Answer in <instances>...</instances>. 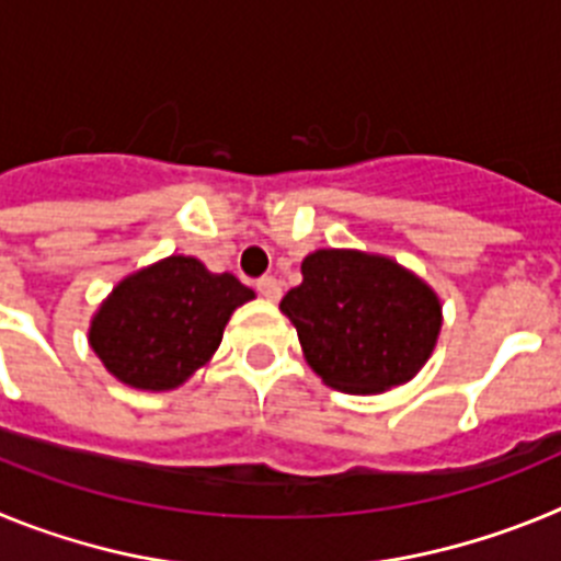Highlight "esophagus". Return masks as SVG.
I'll use <instances>...</instances> for the list:
<instances>
[{"instance_id":"34e87169","label":"esophagus","mask_w":561,"mask_h":561,"mask_svg":"<svg viewBox=\"0 0 561 561\" xmlns=\"http://www.w3.org/2000/svg\"><path fill=\"white\" fill-rule=\"evenodd\" d=\"M257 295L266 297V300H277L280 297V284H277V277L272 275H264V277H257Z\"/></svg>"}]
</instances>
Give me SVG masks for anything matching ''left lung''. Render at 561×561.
Wrapping results in <instances>:
<instances>
[{
	"instance_id": "obj_1",
	"label": "left lung",
	"mask_w": 561,
	"mask_h": 561,
	"mask_svg": "<svg viewBox=\"0 0 561 561\" xmlns=\"http://www.w3.org/2000/svg\"><path fill=\"white\" fill-rule=\"evenodd\" d=\"M300 272L304 284L286 291L280 311L329 388L381 393L424 368L438 342L440 300L419 275L359 250H317Z\"/></svg>"
}]
</instances>
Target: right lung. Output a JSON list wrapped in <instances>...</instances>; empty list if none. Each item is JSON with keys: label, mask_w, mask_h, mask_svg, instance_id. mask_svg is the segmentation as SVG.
<instances>
[{"label": "right lung", "mask_w": 561, "mask_h": 561, "mask_svg": "<svg viewBox=\"0 0 561 561\" xmlns=\"http://www.w3.org/2000/svg\"><path fill=\"white\" fill-rule=\"evenodd\" d=\"M255 291L191 255L123 277L89 325L108 374L137 390H173L216 354L225 325Z\"/></svg>", "instance_id": "add662e5"}]
</instances>
